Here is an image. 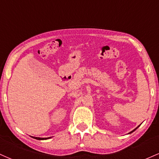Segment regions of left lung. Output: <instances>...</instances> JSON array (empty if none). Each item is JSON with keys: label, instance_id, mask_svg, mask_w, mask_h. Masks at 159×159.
<instances>
[{"label": "left lung", "instance_id": "1", "mask_svg": "<svg viewBox=\"0 0 159 159\" xmlns=\"http://www.w3.org/2000/svg\"><path fill=\"white\" fill-rule=\"evenodd\" d=\"M139 126H140V125H138V127H137V128H135V129H134V130H132V132H129V134H131V133H132L133 132H134V131H135V130H136V129H138V127H139Z\"/></svg>", "mask_w": 159, "mask_h": 159}]
</instances>
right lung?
<instances>
[{
	"label": "right lung",
	"mask_w": 159,
	"mask_h": 159,
	"mask_svg": "<svg viewBox=\"0 0 159 159\" xmlns=\"http://www.w3.org/2000/svg\"><path fill=\"white\" fill-rule=\"evenodd\" d=\"M32 137V136H31ZM33 138H34V139H36V140H47V139H49V138H51L52 137H49V138H37V137H32Z\"/></svg>",
	"instance_id": "obj_1"
}]
</instances>
